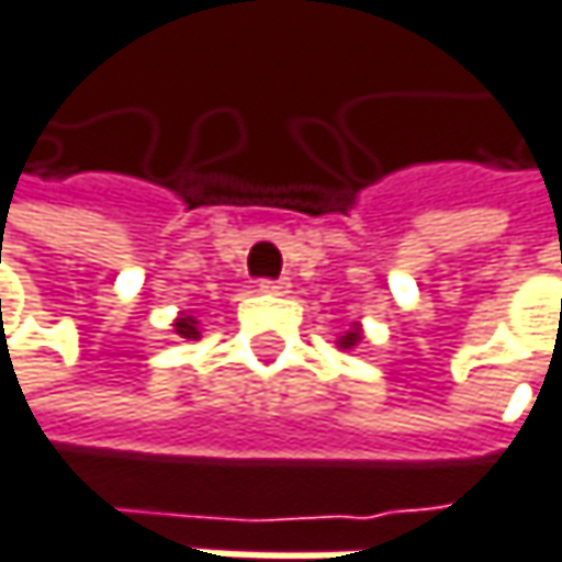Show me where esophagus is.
I'll use <instances>...</instances> for the list:
<instances>
[{
  "instance_id": "obj_1",
  "label": "esophagus",
  "mask_w": 562,
  "mask_h": 562,
  "mask_svg": "<svg viewBox=\"0 0 562 562\" xmlns=\"http://www.w3.org/2000/svg\"><path fill=\"white\" fill-rule=\"evenodd\" d=\"M288 288H291L288 278H261L258 281V291H265V294H288Z\"/></svg>"
}]
</instances>
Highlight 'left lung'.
Listing matches in <instances>:
<instances>
[{
    "label": "left lung",
    "instance_id": "8db88e82",
    "mask_svg": "<svg viewBox=\"0 0 562 562\" xmlns=\"http://www.w3.org/2000/svg\"><path fill=\"white\" fill-rule=\"evenodd\" d=\"M359 339H362V336H359V329H352V333H346V336L339 339V346H342V349H352Z\"/></svg>",
    "mask_w": 562,
    "mask_h": 562
}]
</instances>
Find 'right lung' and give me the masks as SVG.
I'll return each instance as SVG.
<instances>
[{
	"label": "right lung",
	"mask_w": 562,
	"mask_h": 562,
	"mask_svg": "<svg viewBox=\"0 0 562 562\" xmlns=\"http://www.w3.org/2000/svg\"><path fill=\"white\" fill-rule=\"evenodd\" d=\"M175 329L183 339H196V333H200V329H196V319H190V316H180L175 323Z\"/></svg>",
	"instance_id": "1"
}]
</instances>
